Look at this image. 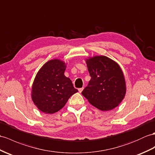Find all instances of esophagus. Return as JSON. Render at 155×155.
Here are the masks:
<instances>
[{
	"label": "esophagus",
	"instance_id": "1",
	"mask_svg": "<svg viewBox=\"0 0 155 155\" xmlns=\"http://www.w3.org/2000/svg\"><path fill=\"white\" fill-rule=\"evenodd\" d=\"M83 89H84V87H82V88H79V89H78L79 92H80V93H81V91H83Z\"/></svg>",
	"mask_w": 155,
	"mask_h": 155
}]
</instances>
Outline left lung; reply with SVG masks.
Masks as SVG:
<instances>
[{
	"label": "left lung",
	"mask_w": 155,
	"mask_h": 155,
	"mask_svg": "<svg viewBox=\"0 0 155 155\" xmlns=\"http://www.w3.org/2000/svg\"><path fill=\"white\" fill-rule=\"evenodd\" d=\"M91 80L81 92L89 103L103 111L112 110L126 94V82L117 63L104 56L87 59Z\"/></svg>",
	"instance_id": "8db88e82"
}]
</instances>
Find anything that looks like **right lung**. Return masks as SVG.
I'll return each mask as SVG.
<instances>
[{
    "label": "right lung",
    "mask_w": 155,
    "mask_h": 155,
    "mask_svg": "<svg viewBox=\"0 0 155 155\" xmlns=\"http://www.w3.org/2000/svg\"><path fill=\"white\" fill-rule=\"evenodd\" d=\"M66 64L54 59L39 70L32 86L31 97L39 110L53 114L62 108L69 98L77 93L70 79L64 75Z\"/></svg>",
    "instance_id": "1"
}]
</instances>
